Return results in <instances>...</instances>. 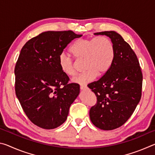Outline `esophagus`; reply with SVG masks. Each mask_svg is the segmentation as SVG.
I'll list each match as a JSON object with an SVG mask.
<instances>
[{"label":"esophagus","mask_w":155,"mask_h":155,"mask_svg":"<svg viewBox=\"0 0 155 155\" xmlns=\"http://www.w3.org/2000/svg\"><path fill=\"white\" fill-rule=\"evenodd\" d=\"M80 88L81 90H86V89H87V87L86 85H81Z\"/></svg>","instance_id":"34e87169"}]
</instances>
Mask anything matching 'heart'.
<instances>
[{
    "label": "heart",
    "mask_w": 155,
    "mask_h": 155,
    "mask_svg": "<svg viewBox=\"0 0 155 155\" xmlns=\"http://www.w3.org/2000/svg\"><path fill=\"white\" fill-rule=\"evenodd\" d=\"M70 50L78 61L85 60L86 71L72 79L73 82L81 85L93 81L97 74H105L111 68L115 55L114 44L106 36L78 39ZM59 64L65 75L74 77L77 73L76 61L64 52L60 54Z\"/></svg>",
    "instance_id": "1"
}]
</instances>
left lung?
I'll return each mask as SVG.
<instances>
[{
	"label": "left lung",
	"instance_id": "8db88e82",
	"mask_svg": "<svg viewBox=\"0 0 155 155\" xmlns=\"http://www.w3.org/2000/svg\"><path fill=\"white\" fill-rule=\"evenodd\" d=\"M114 44L115 55L110 69L98 81L88 84L97 97L90 117L104 130L121 127L129 119L140 101L143 74L137 57L122 37L115 31H103Z\"/></svg>",
	"mask_w": 155,
	"mask_h": 155
}]
</instances>
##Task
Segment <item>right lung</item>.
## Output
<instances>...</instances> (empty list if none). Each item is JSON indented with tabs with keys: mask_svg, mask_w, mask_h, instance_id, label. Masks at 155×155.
<instances>
[{
	"mask_svg": "<svg viewBox=\"0 0 155 155\" xmlns=\"http://www.w3.org/2000/svg\"><path fill=\"white\" fill-rule=\"evenodd\" d=\"M81 36L72 31H46L21 50L14 69L15 94L28 118L39 127L53 129L61 125L79 94L78 84L68 83L59 57Z\"/></svg>",
	"mask_w": 155,
	"mask_h": 155,
	"instance_id": "add662e5",
	"label": "right lung"
}]
</instances>
